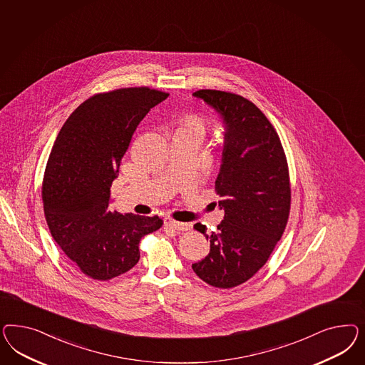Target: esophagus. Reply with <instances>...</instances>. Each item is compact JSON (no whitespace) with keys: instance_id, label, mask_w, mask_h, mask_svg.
Instances as JSON below:
<instances>
[{"instance_id":"obj_1","label":"esophagus","mask_w":365,"mask_h":365,"mask_svg":"<svg viewBox=\"0 0 365 365\" xmlns=\"http://www.w3.org/2000/svg\"><path fill=\"white\" fill-rule=\"evenodd\" d=\"M165 226L171 227V229L178 230V232H187V230L191 229V225H190V223L174 221V220H171V218H165Z\"/></svg>"}]
</instances>
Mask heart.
<instances>
[{
  "label": "heart",
  "instance_id": "1",
  "mask_svg": "<svg viewBox=\"0 0 365 365\" xmlns=\"http://www.w3.org/2000/svg\"><path fill=\"white\" fill-rule=\"evenodd\" d=\"M180 130H188V131H197L202 133L205 130V122L197 113H188L182 118L180 120Z\"/></svg>",
  "mask_w": 365,
  "mask_h": 365
}]
</instances>
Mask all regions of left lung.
I'll return each mask as SVG.
<instances>
[{
  "instance_id": "8db88e82",
  "label": "left lung",
  "mask_w": 365,
  "mask_h": 365,
  "mask_svg": "<svg viewBox=\"0 0 365 365\" xmlns=\"http://www.w3.org/2000/svg\"><path fill=\"white\" fill-rule=\"evenodd\" d=\"M194 96L221 113L226 133L215 180L225 217L211 234L194 225L210 241V253L192 270L211 287L232 289L265 265L285 232L292 200L287 155L276 128L250 100L218 89Z\"/></svg>"
}]
</instances>
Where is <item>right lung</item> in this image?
Here are the masks:
<instances>
[{"instance_id": "1", "label": "right lung", "mask_w": 365, "mask_h": 365, "mask_svg": "<svg viewBox=\"0 0 365 365\" xmlns=\"http://www.w3.org/2000/svg\"><path fill=\"white\" fill-rule=\"evenodd\" d=\"M168 93L150 87L100 92L71 113L43 179L45 220L56 243L86 276L108 281L138 264L139 242L163 222L110 211V187L133 133Z\"/></svg>"}]
</instances>
